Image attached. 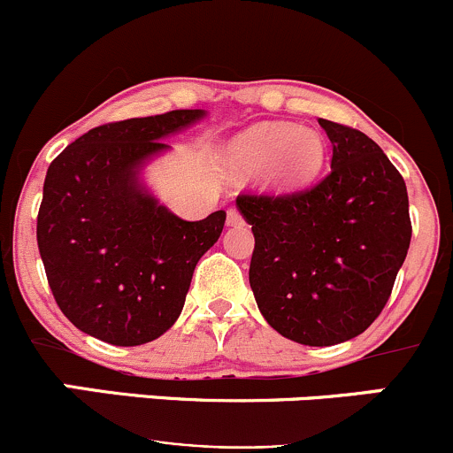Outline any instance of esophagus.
<instances>
[{
    "label": "esophagus",
    "mask_w": 453,
    "mask_h": 453,
    "mask_svg": "<svg viewBox=\"0 0 453 453\" xmlns=\"http://www.w3.org/2000/svg\"><path fill=\"white\" fill-rule=\"evenodd\" d=\"M226 225H228V226H240V225H244V218H242V213L237 211L235 207H228V211H226Z\"/></svg>",
    "instance_id": "1"
}]
</instances>
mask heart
I'll list each match as a JSON object with an SVG mask.
<instances>
[{
    "label": "heart",
    "instance_id": "1",
    "mask_svg": "<svg viewBox=\"0 0 453 453\" xmlns=\"http://www.w3.org/2000/svg\"><path fill=\"white\" fill-rule=\"evenodd\" d=\"M222 161L231 179H250L261 172V180L270 188L295 189L319 174L325 143L314 130L265 122L231 139Z\"/></svg>",
    "mask_w": 453,
    "mask_h": 453
}]
</instances>
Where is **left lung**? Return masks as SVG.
I'll return each instance as SVG.
<instances>
[{"instance_id": "1", "label": "left lung", "mask_w": 453, "mask_h": 453, "mask_svg": "<svg viewBox=\"0 0 453 453\" xmlns=\"http://www.w3.org/2000/svg\"><path fill=\"white\" fill-rule=\"evenodd\" d=\"M334 155L311 188L240 194L253 225L249 281L259 311L283 338L331 347L371 327L408 255L412 222L403 176L351 126L319 119Z\"/></svg>"}]
</instances>
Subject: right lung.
Wrapping results in <instances>:
<instances>
[{
    "label": "right lung",
    "mask_w": 453,
    "mask_h": 453,
    "mask_svg": "<svg viewBox=\"0 0 453 453\" xmlns=\"http://www.w3.org/2000/svg\"><path fill=\"white\" fill-rule=\"evenodd\" d=\"M204 118L170 111L91 128L48 167L36 242L60 311L115 347H137L179 319L198 259L226 213L180 220L139 183L161 139Z\"/></svg>",
    "instance_id": "1"
}]
</instances>
